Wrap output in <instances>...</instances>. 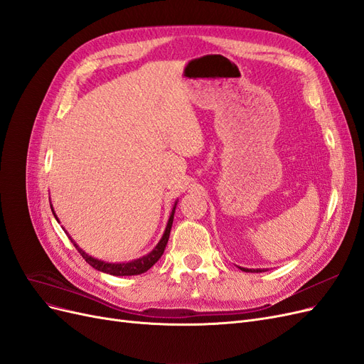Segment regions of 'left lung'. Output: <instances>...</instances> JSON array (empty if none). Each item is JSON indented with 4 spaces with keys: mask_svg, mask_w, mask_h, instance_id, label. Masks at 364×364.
I'll return each instance as SVG.
<instances>
[{
    "mask_svg": "<svg viewBox=\"0 0 364 364\" xmlns=\"http://www.w3.org/2000/svg\"><path fill=\"white\" fill-rule=\"evenodd\" d=\"M240 269L243 270V272H257V273H258V272H264V270H261V269H257V270H255V269H253V270H252V269H243V267H240Z\"/></svg>",
    "mask_w": 364,
    "mask_h": 364,
    "instance_id": "left-lung-1",
    "label": "left lung"
}]
</instances>
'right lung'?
<instances>
[{
    "instance_id": "obj_1",
    "label": "right lung",
    "mask_w": 364,
    "mask_h": 364,
    "mask_svg": "<svg viewBox=\"0 0 364 364\" xmlns=\"http://www.w3.org/2000/svg\"><path fill=\"white\" fill-rule=\"evenodd\" d=\"M176 205H178V202H176L174 206H173V211L170 214L168 223H167V226H165L164 235L159 240V243L156 245V247L153 249L150 253H147V255L141 257L138 259H134V261H129V262H106V261H102V259H97V258H94L91 255H87L86 252H83L79 246L75 245V241L70 235L68 237L71 240V243L75 246V249L79 250L80 255L85 258V261L90 264V266H92L95 270H100L103 273L114 274V277H134V274H141V273L147 272L153 266V264H155L162 257V253L165 250V246H167L168 238H170V230H171V225H173ZM51 211H53V206H51ZM53 214H54V217H56V213L53 211ZM56 220H58V217H56ZM58 222H59V220H58Z\"/></svg>"
}]
</instances>
